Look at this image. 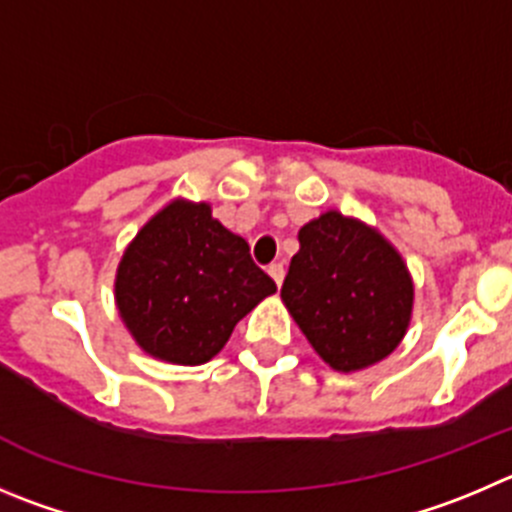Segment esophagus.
Masks as SVG:
<instances>
[{
    "mask_svg": "<svg viewBox=\"0 0 512 512\" xmlns=\"http://www.w3.org/2000/svg\"><path fill=\"white\" fill-rule=\"evenodd\" d=\"M267 272H270V278L275 280V285H283V278H285V267L280 265V262H272L270 267H267Z\"/></svg>",
    "mask_w": 512,
    "mask_h": 512,
    "instance_id": "34e87169",
    "label": "esophagus"
}]
</instances>
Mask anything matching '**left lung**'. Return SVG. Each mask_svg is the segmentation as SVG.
<instances>
[{"label": "left lung", "mask_w": 512, "mask_h": 512, "mask_svg": "<svg viewBox=\"0 0 512 512\" xmlns=\"http://www.w3.org/2000/svg\"><path fill=\"white\" fill-rule=\"evenodd\" d=\"M280 295L318 356L358 371L389 356L412 318L414 285L376 229L326 212L298 232Z\"/></svg>", "instance_id": "left-lung-1"}]
</instances>
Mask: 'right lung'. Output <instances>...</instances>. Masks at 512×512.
<instances>
[{
  "instance_id": "obj_1",
  "label": "right lung",
  "mask_w": 512,
  "mask_h": 512,
  "mask_svg": "<svg viewBox=\"0 0 512 512\" xmlns=\"http://www.w3.org/2000/svg\"><path fill=\"white\" fill-rule=\"evenodd\" d=\"M242 237L212 217L209 204L174 202L128 245L116 303L138 346L161 361L207 364L234 326L275 293Z\"/></svg>"
}]
</instances>
